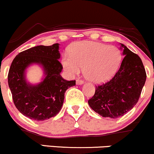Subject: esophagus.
Instances as JSON below:
<instances>
[{"instance_id": "34e87169", "label": "esophagus", "mask_w": 154, "mask_h": 154, "mask_svg": "<svg viewBox=\"0 0 154 154\" xmlns=\"http://www.w3.org/2000/svg\"><path fill=\"white\" fill-rule=\"evenodd\" d=\"M83 84H84V81L81 80V79H77V80H76V84L81 85Z\"/></svg>"}]
</instances>
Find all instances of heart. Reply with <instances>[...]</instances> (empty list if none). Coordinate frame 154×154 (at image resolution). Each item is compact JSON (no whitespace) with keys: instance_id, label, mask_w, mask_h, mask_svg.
Wrapping results in <instances>:
<instances>
[{"instance_id":"b5f03b06","label":"heart","mask_w":154,"mask_h":154,"mask_svg":"<svg viewBox=\"0 0 154 154\" xmlns=\"http://www.w3.org/2000/svg\"><path fill=\"white\" fill-rule=\"evenodd\" d=\"M122 52L115 46H108L93 41H84L72 45L68 54L62 58L63 69L68 75L80 73L84 67V75L95 83L111 79L120 68Z\"/></svg>"}]
</instances>
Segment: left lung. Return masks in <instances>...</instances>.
<instances>
[{
    "label": "left lung",
    "instance_id": "left-lung-1",
    "mask_svg": "<svg viewBox=\"0 0 154 154\" xmlns=\"http://www.w3.org/2000/svg\"><path fill=\"white\" fill-rule=\"evenodd\" d=\"M125 55L120 69L111 80L96 86L88 104L101 116L117 118L123 116L140 98L146 80L145 68L140 57L121 44Z\"/></svg>",
    "mask_w": 154,
    "mask_h": 154
}]
</instances>
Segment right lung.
Wrapping results in <instances>:
<instances>
[{"mask_svg": "<svg viewBox=\"0 0 154 154\" xmlns=\"http://www.w3.org/2000/svg\"><path fill=\"white\" fill-rule=\"evenodd\" d=\"M59 44L34 47L16 56L9 68L8 82L16 107L22 115L37 121L55 117L62 108L65 93L75 81H66L60 75L62 64ZM33 63L43 68L45 79L37 85L28 83L25 70Z\"/></svg>", "mask_w": 154, "mask_h": 154, "instance_id": "add662e5", "label": "right lung"}]
</instances>
